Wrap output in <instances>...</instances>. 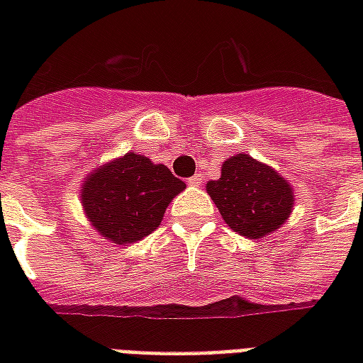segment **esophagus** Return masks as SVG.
I'll use <instances>...</instances> for the list:
<instances>
[{
  "instance_id": "1",
  "label": "esophagus",
  "mask_w": 363,
  "mask_h": 363,
  "mask_svg": "<svg viewBox=\"0 0 363 363\" xmlns=\"http://www.w3.org/2000/svg\"><path fill=\"white\" fill-rule=\"evenodd\" d=\"M202 181H204V177H202V173H196V174H194V177H190L189 184H190V186H200V184H202Z\"/></svg>"
}]
</instances>
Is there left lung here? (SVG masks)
I'll list each match as a JSON object with an SVG mask.
<instances>
[{
    "label": "left lung",
    "instance_id": "1",
    "mask_svg": "<svg viewBox=\"0 0 363 363\" xmlns=\"http://www.w3.org/2000/svg\"><path fill=\"white\" fill-rule=\"evenodd\" d=\"M206 192L229 228L245 239H262L288 221L294 210V189L276 169L249 153L221 163V177L208 181Z\"/></svg>",
    "mask_w": 363,
    "mask_h": 363
}]
</instances>
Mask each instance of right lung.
<instances>
[{
    "label": "right lung",
    "instance_id": "right-lung-1",
    "mask_svg": "<svg viewBox=\"0 0 363 363\" xmlns=\"http://www.w3.org/2000/svg\"><path fill=\"white\" fill-rule=\"evenodd\" d=\"M184 189L165 165L128 151L87 174L79 196L99 235L108 243L130 245L161 225L167 206Z\"/></svg>",
    "mask_w": 363,
    "mask_h": 363
}]
</instances>
